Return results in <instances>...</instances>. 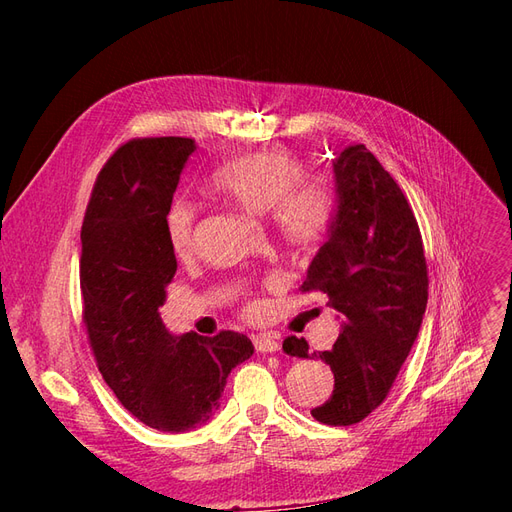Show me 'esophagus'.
I'll return each mask as SVG.
<instances>
[{
	"label": "esophagus",
	"mask_w": 512,
	"mask_h": 512,
	"mask_svg": "<svg viewBox=\"0 0 512 512\" xmlns=\"http://www.w3.org/2000/svg\"><path fill=\"white\" fill-rule=\"evenodd\" d=\"M254 348L258 352H277L280 350V342L271 335H256L254 337Z\"/></svg>",
	"instance_id": "obj_1"
}]
</instances>
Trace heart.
Here are the masks:
<instances>
[{"label": "heart", "mask_w": 512, "mask_h": 512, "mask_svg": "<svg viewBox=\"0 0 512 512\" xmlns=\"http://www.w3.org/2000/svg\"><path fill=\"white\" fill-rule=\"evenodd\" d=\"M209 188L247 213H271L277 235L297 250L318 243L333 218V183L322 175H305L303 162L286 149L243 153L213 170ZM196 220L198 207L188 198H175L166 207L164 237L177 258L192 252Z\"/></svg>", "instance_id": "heart-1"}]
</instances>
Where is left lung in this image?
Instances as JSON below:
<instances>
[{
  "mask_svg": "<svg viewBox=\"0 0 512 512\" xmlns=\"http://www.w3.org/2000/svg\"><path fill=\"white\" fill-rule=\"evenodd\" d=\"M333 168L337 213L301 292L327 294V305L342 314V331L331 350L309 354L305 339L294 335L284 350L331 367L333 393L312 416L346 427L389 395L421 329L429 277L414 211L374 153L346 147Z\"/></svg>",
  "mask_w": 512,
  "mask_h": 512,
  "instance_id": "left-lung-1",
  "label": "left lung"
}]
</instances>
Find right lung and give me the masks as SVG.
I'll return each instance as SVG.
<instances>
[{
  "label": "right lung",
  "instance_id": "right-lung-1",
  "mask_svg": "<svg viewBox=\"0 0 512 512\" xmlns=\"http://www.w3.org/2000/svg\"><path fill=\"white\" fill-rule=\"evenodd\" d=\"M194 138H132L96 179L81 228L83 322L104 382L138 421L188 431L209 421L226 378L254 346L247 335L173 337L158 307L177 273L164 211Z\"/></svg>",
  "mask_w": 512,
  "mask_h": 512
}]
</instances>
